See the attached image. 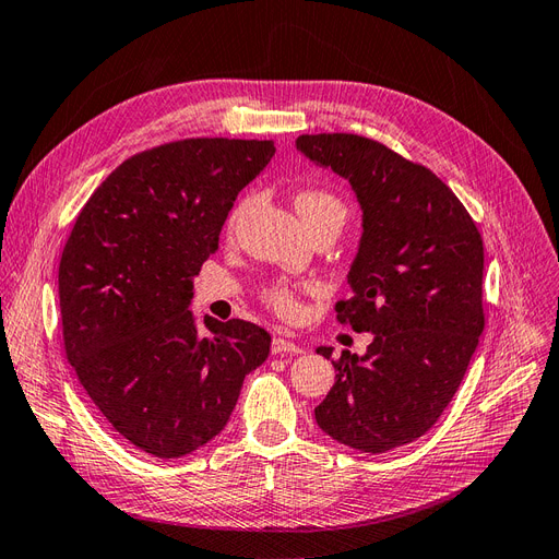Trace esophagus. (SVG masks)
Instances as JSON below:
<instances>
[{
	"label": "esophagus",
	"mask_w": 559,
	"mask_h": 559,
	"mask_svg": "<svg viewBox=\"0 0 559 559\" xmlns=\"http://www.w3.org/2000/svg\"><path fill=\"white\" fill-rule=\"evenodd\" d=\"M273 354L275 357H286V354H302V347L300 345H296L294 341H289V337H284V335H275L273 337Z\"/></svg>",
	"instance_id": "obj_1"
}]
</instances>
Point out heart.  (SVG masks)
Segmentation results:
<instances>
[{
	"label": "heart",
	"mask_w": 559,
	"mask_h": 559,
	"mask_svg": "<svg viewBox=\"0 0 559 559\" xmlns=\"http://www.w3.org/2000/svg\"><path fill=\"white\" fill-rule=\"evenodd\" d=\"M294 205H296L298 216L302 218V224H306V228H312V226L324 224V222L343 228L345 218H347L345 202L329 191H319V189L300 191L294 198ZM240 212H242V205L233 212L230 222H235ZM265 302L282 317H294L298 312V298L289 284L270 286V289L265 292Z\"/></svg>",
	"instance_id": "1"
}]
</instances>
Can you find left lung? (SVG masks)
Returning <instances> with one entry per match:
<instances>
[{
    "mask_svg": "<svg viewBox=\"0 0 559 559\" xmlns=\"http://www.w3.org/2000/svg\"><path fill=\"white\" fill-rule=\"evenodd\" d=\"M308 160L349 181L361 240L349 265L352 296L337 321L373 333L364 357L343 352L335 384L314 408L319 429L347 448L380 454L425 436L468 368L483 314V240L448 186L359 134H300ZM331 359V347H317Z\"/></svg>",
    "mask_w": 559,
    "mask_h": 559,
    "instance_id": "8db88e82",
    "label": "left lung"
}]
</instances>
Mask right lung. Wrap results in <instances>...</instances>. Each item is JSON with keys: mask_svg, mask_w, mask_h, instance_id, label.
<instances>
[{"mask_svg": "<svg viewBox=\"0 0 559 559\" xmlns=\"http://www.w3.org/2000/svg\"><path fill=\"white\" fill-rule=\"evenodd\" d=\"M275 156L273 142L202 138L121 163L76 216L58 294L64 352L97 411L158 460L228 425L270 333L191 312L193 277L218 249L233 202Z\"/></svg>", "mask_w": 559, "mask_h": 559, "instance_id": "add662e5", "label": "right lung"}]
</instances>
